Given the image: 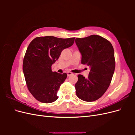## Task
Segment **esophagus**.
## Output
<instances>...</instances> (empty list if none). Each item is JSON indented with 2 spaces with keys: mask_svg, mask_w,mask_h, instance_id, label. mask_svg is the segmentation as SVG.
I'll list each match as a JSON object with an SVG mask.
<instances>
[{
  "mask_svg": "<svg viewBox=\"0 0 135 135\" xmlns=\"http://www.w3.org/2000/svg\"><path fill=\"white\" fill-rule=\"evenodd\" d=\"M73 74L72 73H71V72H68L67 73V75H68V76H70V75H73Z\"/></svg>",
  "mask_w": 135,
  "mask_h": 135,
  "instance_id": "34e87169",
  "label": "esophagus"
}]
</instances>
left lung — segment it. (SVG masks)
I'll return each mask as SVG.
<instances>
[{
    "label": "left lung",
    "mask_w": 135,
    "mask_h": 135,
    "mask_svg": "<svg viewBox=\"0 0 135 135\" xmlns=\"http://www.w3.org/2000/svg\"><path fill=\"white\" fill-rule=\"evenodd\" d=\"M81 55V63L90 67L88 77L78 75L76 96L84 101H96L107 91L115 70L114 48L109 41L97 35L75 39Z\"/></svg>",
    "instance_id": "left-lung-1"
}]
</instances>
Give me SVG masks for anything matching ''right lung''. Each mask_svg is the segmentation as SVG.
<instances>
[{
  "mask_svg": "<svg viewBox=\"0 0 135 135\" xmlns=\"http://www.w3.org/2000/svg\"><path fill=\"white\" fill-rule=\"evenodd\" d=\"M74 39L39 36L28 45L23 58V71L28 91L38 101L48 104L58 99L57 91L67 74L53 72L51 66L62 50L74 44Z\"/></svg>",
  "mask_w": 135,
  "mask_h": 135,
  "instance_id": "obj_1",
  "label": "right lung"
}]
</instances>
